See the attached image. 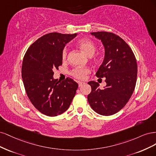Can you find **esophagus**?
<instances>
[{"instance_id":"1","label":"esophagus","mask_w":156,"mask_h":156,"mask_svg":"<svg viewBox=\"0 0 156 156\" xmlns=\"http://www.w3.org/2000/svg\"><path fill=\"white\" fill-rule=\"evenodd\" d=\"M83 84H85V83H83V82H78V86H79V87H81V86H82V85H83Z\"/></svg>"}]
</instances>
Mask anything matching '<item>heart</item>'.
<instances>
[{"label":"heart","mask_w":156,"mask_h":156,"mask_svg":"<svg viewBox=\"0 0 156 156\" xmlns=\"http://www.w3.org/2000/svg\"><path fill=\"white\" fill-rule=\"evenodd\" d=\"M76 45L81 51L87 56H91L96 51V46L92 40L89 39H80L76 43ZM67 58V51L64 48L62 52V59L63 62H65ZM90 69L87 67H76L72 70L71 74L74 78L78 80L85 79L86 75L90 73Z\"/></svg>","instance_id":"obj_1"}]
</instances>
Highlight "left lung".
<instances>
[{
  "mask_svg": "<svg viewBox=\"0 0 156 156\" xmlns=\"http://www.w3.org/2000/svg\"><path fill=\"white\" fill-rule=\"evenodd\" d=\"M91 34L101 40L105 48L104 61L96 76L105 78L106 86L100 89L98 82H89L91 92L87 100L95 112L109 116L123 108L132 97L137 81L136 58L129 45L117 35L107 32Z\"/></svg>",
  "mask_w": 156,
  "mask_h": 156,
  "instance_id": "obj_1",
  "label": "left lung"
}]
</instances>
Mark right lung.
Listing matches in <instances>:
<instances>
[{
    "instance_id": "add662e5",
    "label": "right lung",
    "mask_w": 156,
    "mask_h": 156,
    "mask_svg": "<svg viewBox=\"0 0 156 156\" xmlns=\"http://www.w3.org/2000/svg\"><path fill=\"white\" fill-rule=\"evenodd\" d=\"M77 34H45L36 40L25 54L22 78L25 91L39 112L49 117L64 113L71 105L78 87L70 78L62 82L53 78V70L62 65V52Z\"/></svg>"
}]
</instances>
